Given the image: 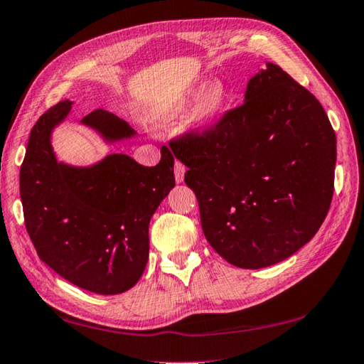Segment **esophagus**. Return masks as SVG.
<instances>
[{
    "mask_svg": "<svg viewBox=\"0 0 364 364\" xmlns=\"http://www.w3.org/2000/svg\"><path fill=\"white\" fill-rule=\"evenodd\" d=\"M184 171H186V167L181 162H175V180L176 183H181L184 180Z\"/></svg>",
    "mask_w": 364,
    "mask_h": 364,
    "instance_id": "obj_1",
    "label": "esophagus"
}]
</instances>
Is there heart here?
Masks as SVG:
<instances>
[{"mask_svg":"<svg viewBox=\"0 0 364 364\" xmlns=\"http://www.w3.org/2000/svg\"><path fill=\"white\" fill-rule=\"evenodd\" d=\"M228 90L221 82L211 84L207 87V84H202L199 87L189 90L188 94L175 98L168 103H165L159 109V121L164 125H173L180 122L181 119L189 113L196 102H199V107L196 109L194 122L197 127L208 129L213 125L218 117L221 116L224 107L228 103Z\"/></svg>","mask_w":364,"mask_h":364,"instance_id":"heart-1","label":"heart"}]
</instances>
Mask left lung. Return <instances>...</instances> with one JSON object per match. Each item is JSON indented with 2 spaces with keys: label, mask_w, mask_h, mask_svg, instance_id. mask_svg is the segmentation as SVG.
I'll return each instance as SVG.
<instances>
[{
  "label": "left lung",
  "mask_w": 364,
  "mask_h": 364,
  "mask_svg": "<svg viewBox=\"0 0 364 364\" xmlns=\"http://www.w3.org/2000/svg\"><path fill=\"white\" fill-rule=\"evenodd\" d=\"M170 149L189 168L208 243L237 267L287 259L328 215L336 134L320 102L279 65L250 79L243 105Z\"/></svg>",
  "instance_id": "obj_1"
}]
</instances>
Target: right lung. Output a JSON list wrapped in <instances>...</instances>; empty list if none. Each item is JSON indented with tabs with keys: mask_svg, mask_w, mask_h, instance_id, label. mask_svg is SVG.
Returning <instances> with one entry per match:
<instances>
[{
	"mask_svg": "<svg viewBox=\"0 0 364 364\" xmlns=\"http://www.w3.org/2000/svg\"><path fill=\"white\" fill-rule=\"evenodd\" d=\"M71 105L58 102L30 132L21 167L25 228L39 259L65 280L97 294H119L146 267L149 221L175 186V159L162 148L156 167H143L125 154H109L90 167L57 162L50 134ZM81 122L107 141L135 135L105 109Z\"/></svg>",
	"mask_w": 364,
	"mask_h": 364,
	"instance_id": "1",
	"label": "right lung"
}]
</instances>
